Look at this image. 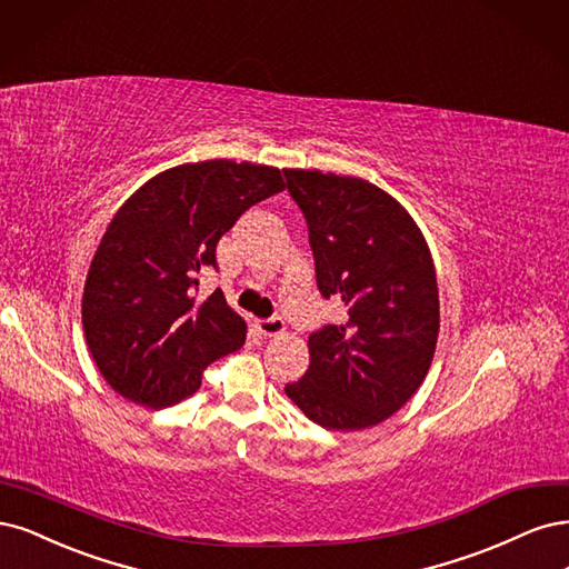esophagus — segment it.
I'll list each match as a JSON object with an SVG mask.
<instances>
[{"instance_id":"esophagus-1","label":"esophagus","mask_w":569,"mask_h":569,"mask_svg":"<svg viewBox=\"0 0 569 569\" xmlns=\"http://www.w3.org/2000/svg\"><path fill=\"white\" fill-rule=\"evenodd\" d=\"M254 328H258V333L264 338H277L286 331V323L281 317H269V319L254 321Z\"/></svg>"}]
</instances>
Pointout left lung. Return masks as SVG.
I'll use <instances>...</instances> for the list:
<instances>
[{"label":"left lung","instance_id":"left-lung-1","mask_svg":"<svg viewBox=\"0 0 569 569\" xmlns=\"http://www.w3.org/2000/svg\"><path fill=\"white\" fill-rule=\"evenodd\" d=\"M305 214L317 286L345 323L309 336V369L286 395L328 430L378 426L426 380L439 333L437 277L411 214L376 184L283 170Z\"/></svg>","mask_w":569,"mask_h":569}]
</instances>
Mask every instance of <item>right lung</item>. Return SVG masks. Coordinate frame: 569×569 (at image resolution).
Instances as JSON below:
<instances>
[{
	"mask_svg": "<svg viewBox=\"0 0 569 569\" xmlns=\"http://www.w3.org/2000/svg\"><path fill=\"white\" fill-rule=\"evenodd\" d=\"M277 168L189 162L153 177L108 224L91 260L82 326L116 392L164 409L200 388L208 366L246 342V321L198 273L217 269V243L248 208L283 191Z\"/></svg>",
	"mask_w": 569,
	"mask_h": 569,
	"instance_id": "obj_1",
	"label": "right lung"
}]
</instances>
